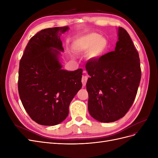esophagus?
<instances>
[{"label": "esophagus", "instance_id": "esophagus-1", "mask_svg": "<svg viewBox=\"0 0 158 158\" xmlns=\"http://www.w3.org/2000/svg\"><path fill=\"white\" fill-rule=\"evenodd\" d=\"M84 73H85V71H84ZM88 78L87 76H83L82 77V82L83 86H85V84H86Z\"/></svg>", "mask_w": 158, "mask_h": 158}]
</instances>
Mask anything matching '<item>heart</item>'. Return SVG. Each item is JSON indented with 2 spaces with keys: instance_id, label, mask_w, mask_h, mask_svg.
Returning <instances> with one entry per match:
<instances>
[{
  "instance_id": "b5f03b06",
  "label": "heart",
  "mask_w": 158,
  "mask_h": 158,
  "mask_svg": "<svg viewBox=\"0 0 158 158\" xmlns=\"http://www.w3.org/2000/svg\"><path fill=\"white\" fill-rule=\"evenodd\" d=\"M107 45L106 40L97 33H89L80 37L74 42V47L76 50L80 52L87 51L91 58H96L101 55Z\"/></svg>"
}]
</instances>
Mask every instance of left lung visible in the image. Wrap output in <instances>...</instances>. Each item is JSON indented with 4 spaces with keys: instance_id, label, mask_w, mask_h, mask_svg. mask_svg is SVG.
I'll use <instances>...</instances> for the list:
<instances>
[{
    "instance_id": "obj_1",
    "label": "left lung",
    "mask_w": 158,
    "mask_h": 158,
    "mask_svg": "<svg viewBox=\"0 0 158 158\" xmlns=\"http://www.w3.org/2000/svg\"><path fill=\"white\" fill-rule=\"evenodd\" d=\"M115 49L85 65L88 111L95 120L111 123L123 117L135 101L141 79L140 58L124 28L118 29Z\"/></svg>"
}]
</instances>
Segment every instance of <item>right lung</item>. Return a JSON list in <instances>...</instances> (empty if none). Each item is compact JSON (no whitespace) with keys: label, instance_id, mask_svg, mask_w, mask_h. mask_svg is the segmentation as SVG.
<instances>
[{"label":"right lung","instance_id":"add662e5","mask_svg":"<svg viewBox=\"0 0 158 158\" xmlns=\"http://www.w3.org/2000/svg\"><path fill=\"white\" fill-rule=\"evenodd\" d=\"M69 29L55 27L37 32L20 61L19 95L29 116L41 125L63 122L69 115L71 101L82 86V69L65 70L59 62V51L64 50L60 35Z\"/></svg>","mask_w":158,"mask_h":158}]
</instances>
